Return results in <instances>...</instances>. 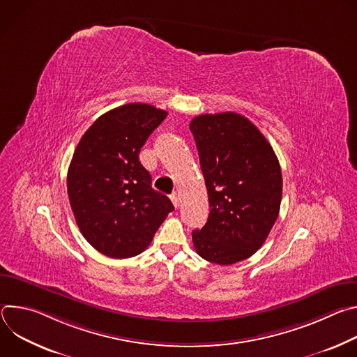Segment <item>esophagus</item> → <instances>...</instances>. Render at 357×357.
<instances>
[{
  "label": "esophagus",
  "instance_id": "esophagus-1",
  "mask_svg": "<svg viewBox=\"0 0 357 357\" xmlns=\"http://www.w3.org/2000/svg\"><path fill=\"white\" fill-rule=\"evenodd\" d=\"M171 200H172V203H174V206H175V208H179V203H181V199H179L178 193H172V195H171Z\"/></svg>",
  "mask_w": 357,
  "mask_h": 357
}]
</instances>
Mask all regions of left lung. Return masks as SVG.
<instances>
[{"instance_id":"1","label":"left lung","mask_w":357,"mask_h":357,"mask_svg":"<svg viewBox=\"0 0 357 357\" xmlns=\"http://www.w3.org/2000/svg\"><path fill=\"white\" fill-rule=\"evenodd\" d=\"M193 134L211 213L192 233L202 259L230 266L251 257L266 241L281 205L282 175L267 138L237 113L202 114Z\"/></svg>"}]
</instances>
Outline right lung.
Masks as SVG:
<instances>
[{"label": "right lung", "instance_id": "1", "mask_svg": "<svg viewBox=\"0 0 357 357\" xmlns=\"http://www.w3.org/2000/svg\"><path fill=\"white\" fill-rule=\"evenodd\" d=\"M168 116L130 103L100 116L79 141L68 171V195L83 237L101 254L128 259L142 252L174 211L151 186L138 154Z\"/></svg>", "mask_w": 357, "mask_h": 357}]
</instances>
